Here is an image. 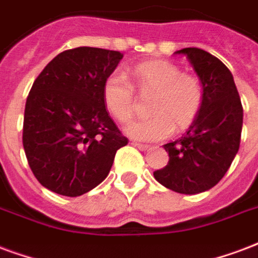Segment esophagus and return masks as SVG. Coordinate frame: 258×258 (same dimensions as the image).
<instances>
[{
  "label": "esophagus",
  "instance_id": "esophagus-1",
  "mask_svg": "<svg viewBox=\"0 0 258 258\" xmlns=\"http://www.w3.org/2000/svg\"><path fill=\"white\" fill-rule=\"evenodd\" d=\"M132 144L135 145L136 148H139L140 151H147L148 148H150V145H147V144H140V143H132Z\"/></svg>",
  "mask_w": 258,
  "mask_h": 258
}]
</instances>
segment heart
Wrapping results in <instances>:
<instances>
[{
  "instance_id": "obj_1",
  "label": "heart",
  "mask_w": 258,
  "mask_h": 258,
  "mask_svg": "<svg viewBox=\"0 0 258 258\" xmlns=\"http://www.w3.org/2000/svg\"><path fill=\"white\" fill-rule=\"evenodd\" d=\"M139 92L154 95L150 113L154 117L131 122L125 133L135 140L159 141L182 132L195 122L204 102L203 85L195 76L182 73L168 61H148L132 72ZM103 102L115 119L129 121L136 110V92L121 73H111L103 83Z\"/></svg>"
}]
</instances>
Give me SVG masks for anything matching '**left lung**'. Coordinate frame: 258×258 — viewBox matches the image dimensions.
<instances>
[{
    "mask_svg": "<svg viewBox=\"0 0 258 258\" xmlns=\"http://www.w3.org/2000/svg\"><path fill=\"white\" fill-rule=\"evenodd\" d=\"M174 54L186 55L199 76L204 102L181 139L164 144L168 163L155 179L181 195H197L214 187L231 166L241 143L243 110L231 72L220 59L197 47Z\"/></svg>",
    "mask_w": 258,
    "mask_h": 258,
    "instance_id": "left-lung-1",
    "label": "left lung"
}]
</instances>
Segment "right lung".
Listing matches in <instances>:
<instances>
[{
  "instance_id": "1",
  "label": "right lung",
  "mask_w": 258,
  "mask_h": 258,
  "mask_svg": "<svg viewBox=\"0 0 258 258\" xmlns=\"http://www.w3.org/2000/svg\"><path fill=\"white\" fill-rule=\"evenodd\" d=\"M123 54L98 47L59 53L46 65L27 98L23 145L40 185L77 197L107 177L127 144L103 102V83Z\"/></svg>"
}]
</instances>
